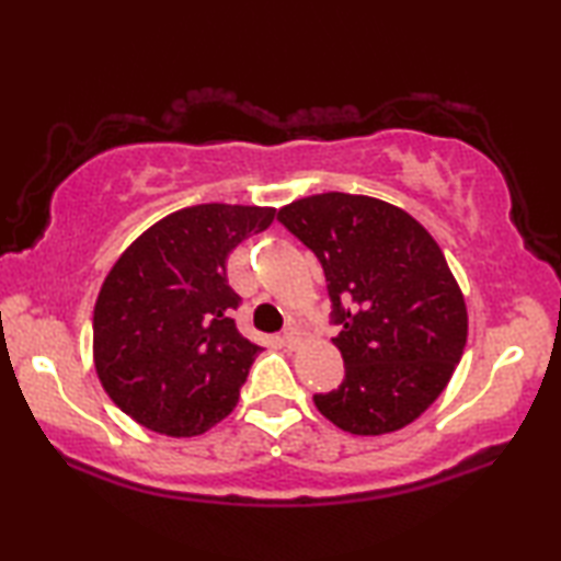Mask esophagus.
<instances>
[{"label": "esophagus", "mask_w": 561, "mask_h": 561, "mask_svg": "<svg viewBox=\"0 0 561 561\" xmlns=\"http://www.w3.org/2000/svg\"><path fill=\"white\" fill-rule=\"evenodd\" d=\"M282 346H287V348H297V344H299V336H297V331H294V329H287V331H284V334H282Z\"/></svg>", "instance_id": "1"}]
</instances>
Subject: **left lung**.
Segmentation results:
<instances>
[{"mask_svg": "<svg viewBox=\"0 0 561 561\" xmlns=\"http://www.w3.org/2000/svg\"><path fill=\"white\" fill-rule=\"evenodd\" d=\"M279 222L327 274L344 383L314 405L351 435L405 428L428 411L462 356L468 309L433 234L401 207L321 193L284 205Z\"/></svg>", "mask_w": 561, "mask_h": 561, "instance_id": "obj_1", "label": "left lung"}]
</instances>
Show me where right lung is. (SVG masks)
<instances>
[{"instance_id": "add662e5", "label": "right lung", "mask_w": 561, "mask_h": 561, "mask_svg": "<svg viewBox=\"0 0 561 561\" xmlns=\"http://www.w3.org/2000/svg\"><path fill=\"white\" fill-rule=\"evenodd\" d=\"M274 207L207 203L165 215L113 264L93 307L103 391L144 428L193 438L232 413L262 346L230 319L225 262Z\"/></svg>"}]
</instances>
